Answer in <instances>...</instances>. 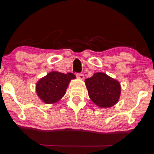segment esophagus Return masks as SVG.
Returning <instances> with one entry per match:
<instances>
[{
    "mask_svg": "<svg viewBox=\"0 0 154 154\" xmlns=\"http://www.w3.org/2000/svg\"><path fill=\"white\" fill-rule=\"evenodd\" d=\"M76 76L77 78H79V79H82V80L84 79V75L82 73H77Z\"/></svg>",
    "mask_w": 154,
    "mask_h": 154,
    "instance_id": "34e87169",
    "label": "esophagus"
}]
</instances>
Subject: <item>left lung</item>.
<instances>
[{"mask_svg": "<svg viewBox=\"0 0 154 154\" xmlns=\"http://www.w3.org/2000/svg\"><path fill=\"white\" fill-rule=\"evenodd\" d=\"M85 85L92 102L102 108H108L118 103L121 85L118 81L103 72H96L85 80Z\"/></svg>", "mask_w": 154, "mask_h": 154, "instance_id": "obj_1", "label": "left lung"}]
</instances>
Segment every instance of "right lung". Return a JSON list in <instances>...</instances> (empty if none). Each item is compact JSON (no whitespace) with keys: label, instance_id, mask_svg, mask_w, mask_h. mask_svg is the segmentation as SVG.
Masks as SVG:
<instances>
[{"label":"right lung","instance_id":"1","mask_svg":"<svg viewBox=\"0 0 154 154\" xmlns=\"http://www.w3.org/2000/svg\"><path fill=\"white\" fill-rule=\"evenodd\" d=\"M76 77L72 72L64 74L52 71L38 80L36 92L38 97L46 104L57 103L63 97L70 81Z\"/></svg>","mask_w":154,"mask_h":154}]
</instances>
